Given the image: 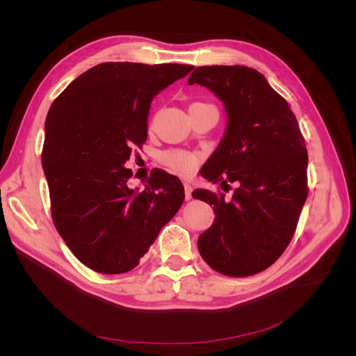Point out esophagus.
<instances>
[{"label":"esophagus","mask_w":356,"mask_h":356,"mask_svg":"<svg viewBox=\"0 0 356 356\" xmlns=\"http://www.w3.org/2000/svg\"><path fill=\"white\" fill-rule=\"evenodd\" d=\"M184 190H186V200H190L191 199V186L190 184H184Z\"/></svg>","instance_id":"1"}]
</instances>
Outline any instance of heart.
Masks as SVG:
<instances>
[{
  "instance_id": "1",
  "label": "heart",
  "mask_w": 356,
  "mask_h": 356,
  "mask_svg": "<svg viewBox=\"0 0 356 356\" xmlns=\"http://www.w3.org/2000/svg\"><path fill=\"white\" fill-rule=\"evenodd\" d=\"M161 161H163L169 169L178 172V174L188 175L195 170L199 157L196 154L181 152V149H170V152L161 154Z\"/></svg>"
}]
</instances>
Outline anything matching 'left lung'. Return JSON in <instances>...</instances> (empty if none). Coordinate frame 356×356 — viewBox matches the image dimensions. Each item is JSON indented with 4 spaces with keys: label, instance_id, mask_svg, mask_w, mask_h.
Returning a JSON list of instances; mask_svg holds the SVG:
<instances>
[{
    "label": "left lung",
    "instance_id": "obj_1",
    "mask_svg": "<svg viewBox=\"0 0 356 356\" xmlns=\"http://www.w3.org/2000/svg\"><path fill=\"white\" fill-rule=\"evenodd\" d=\"M188 84L209 89L227 115L200 175L212 184H238L229 202L209 190L193 191L215 213L199 236V252L222 275H255L281 257L296 232L307 197L305 139L288 102L254 68L199 67Z\"/></svg>",
    "mask_w": 356,
    "mask_h": 356
}]
</instances>
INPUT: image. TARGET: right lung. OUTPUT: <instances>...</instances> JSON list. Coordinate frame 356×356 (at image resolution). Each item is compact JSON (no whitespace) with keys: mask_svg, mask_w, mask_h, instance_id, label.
Instances as JSON below:
<instances>
[{"mask_svg":"<svg viewBox=\"0 0 356 356\" xmlns=\"http://www.w3.org/2000/svg\"><path fill=\"white\" fill-rule=\"evenodd\" d=\"M191 65L105 62L83 72L51 104L41 163L56 230L95 272L132 270L184 202L178 177L154 169L144 190L124 166L147 141L154 96Z\"/></svg>","mask_w":356,"mask_h":356,"instance_id":"1","label":"right lung"}]
</instances>
